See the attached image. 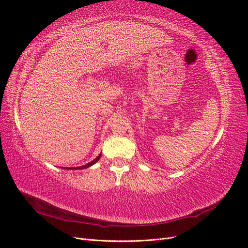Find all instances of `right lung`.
<instances>
[{"instance_id":"right-lung-1","label":"right lung","mask_w":248,"mask_h":248,"mask_svg":"<svg viewBox=\"0 0 248 248\" xmlns=\"http://www.w3.org/2000/svg\"><path fill=\"white\" fill-rule=\"evenodd\" d=\"M100 156H101V154H99L98 156L96 157V158L93 160V161H91V162H89V163H87V164H85V166H81V167H78V168H66V169H68V170H84V169H87V168H89V167H91V166H93V164H95L97 161H98L99 159H100Z\"/></svg>"}]
</instances>
